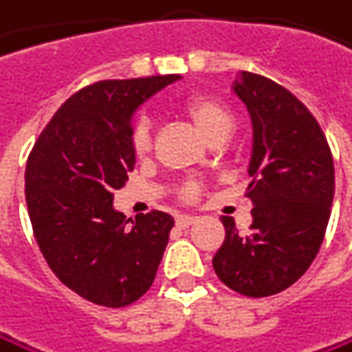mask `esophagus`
Here are the masks:
<instances>
[{
	"label": "esophagus",
	"mask_w": 352,
	"mask_h": 352,
	"mask_svg": "<svg viewBox=\"0 0 352 352\" xmlns=\"http://www.w3.org/2000/svg\"><path fill=\"white\" fill-rule=\"evenodd\" d=\"M195 222H197V216H188V214H178V216H176V224H178L180 228H186V226L195 224Z\"/></svg>",
	"instance_id": "obj_1"
}]
</instances>
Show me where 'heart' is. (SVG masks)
Returning <instances> with one entry per match:
<instances>
[{"instance_id": "heart-1", "label": "heart", "mask_w": 352, "mask_h": 352, "mask_svg": "<svg viewBox=\"0 0 352 352\" xmlns=\"http://www.w3.org/2000/svg\"><path fill=\"white\" fill-rule=\"evenodd\" d=\"M182 111L186 113V117L195 124V128L206 136H214L220 132H231L233 130V115L220 100L212 98V96H188L182 102ZM134 151L138 155L146 153L151 146V126L148 119H140L136 128H134ZM188 195H192V188H188Z\"/></svg>"}]
</instances>
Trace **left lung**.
Returning <instances> with one entry per match:
<instances>
[{
	"mask_svg": "<svg viewBox=\"0 0 352 352\" xmlns=\"http://www.w3.org/2000/svg\"><path fill=\"white\" fill-rule=\"evenodd\" d=\"M233 94L252 119L248 235L222 216L226 237L214 256L218 279L265 298L287 289L315 260L333 201V160L311 111L279 83L241 71Z\"/></svg>",
	"mask_w": 352,
	"mask_h": 352,
	"instance_id": "obj_1",
	"label": "left lung"
}]
</instances>
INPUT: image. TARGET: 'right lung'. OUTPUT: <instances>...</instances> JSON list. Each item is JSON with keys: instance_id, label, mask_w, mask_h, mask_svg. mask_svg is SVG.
<instances>
[{"instance_id": "add662e5", "label": "right lung", "mask_w": 352, "mask_h": 352, "mask_svg": "<svg viewBox=\"0 0 352 352\" xmlns=\"http://www.w3.org/2000/svg\"><path fill=\"white\" fill-rule=\"evenodd\" d=\"M180 75L98 81L73 94L37 138L25 197L37 245L54 275L94 305L119 309L151 287L174 218L134 220L113 192L134 170V113Z\"/></svg>"}]
</instances>
